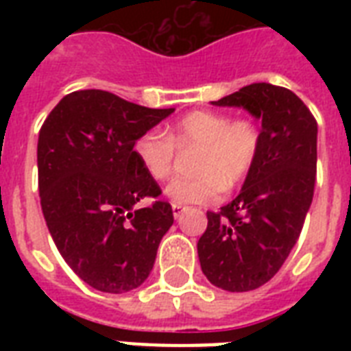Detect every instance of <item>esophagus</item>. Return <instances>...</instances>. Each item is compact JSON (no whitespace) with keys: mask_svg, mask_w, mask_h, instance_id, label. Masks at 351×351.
Returning a JSON list of instances; mask_svg holds the SVG:
<instances>
[{"mask_svg":"<svg viewBox=\"0 0 351 351\" xmlns=\"http://www.w3.org/2000/svg\"><path fill=\"white\" fill-rule=\"evenodd\" d=\"M184 209H186V206H180V204H173V215H175V219H178V217H180Z\"/></svg>","mask_w":351,"mask_h":351,"instance_id":"34e87169","label":"esophagus"}]
</instances>
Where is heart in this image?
<instances>
[{
  "label": "heart",
  "mask_w": 351,
  "mask_h": 351,
  "mask_svg": "<svg viewBox=\"0 0 351 351\" xmlns=\"http://www.w3.org/2000/svg\"><path fill=\"white\" fill-rule=\"evenodd\" d=\"M262 132L253 120L215 111H193L167 127V134L149 129L134 142V154L151 178L165 180L173 173L176 147H198L193 176L176 178L165 187L173 204H208L250 176L261 154Z\"/></svg>",
  "instance_id": "heart-1"
}]
</instances>
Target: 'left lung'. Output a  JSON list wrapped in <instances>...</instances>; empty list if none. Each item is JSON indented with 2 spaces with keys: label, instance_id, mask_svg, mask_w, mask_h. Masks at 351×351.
<instances>
[{
  "label": "left lung",
  "instance_id": "left-lung-1",
  "mask_svg": "<svg viewBox=\"0 0 351 351\" xmlns=\"http://www.w3.org/2000/svg\"><path fill=\"white\" fill-rule=\"evenodd\" d=\"M242 107L262 121L261 154L239 197L208 211L198 240L204 275L226 291H251L271 280L299 240L313 200L317 121L289 89L251 84L211 101Z\"/></svg>",
  "mask_w": 351,
  "mask_h": 351
}]
</instances>
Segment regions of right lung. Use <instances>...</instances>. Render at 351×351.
Listing matches in <instances>:
<instances>
[{"mask_svg": "<svg viewBox=\"0 0 351 351\" xmlns=\"http://www.w3.org/2000/svg\"><path fill=\"white\" fill-rule=\"evenodd\" d=\"M175 109H149L100 89L63 96L38 138L41 211L60 255L90 288L125 293L153 269L173 226L169 202L134 154L140 134ZM153 197L147 208L139 206Z\"/></svg>", "mask_w": 351, "mask_h": 351, "instance_id": "obj_1", "label": "right lung"}]
</instances>
